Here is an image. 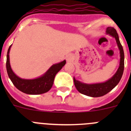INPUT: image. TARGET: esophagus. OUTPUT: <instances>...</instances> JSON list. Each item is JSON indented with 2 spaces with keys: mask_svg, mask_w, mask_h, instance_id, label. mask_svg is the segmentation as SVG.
Segmentation results:
<instances>
[{
  "mask_svg": "<svg viewBox=\"0 0 131 131\" xmlns=\"http://www.w3.org/2000/svg\"><path fill=\"white\" fill-rule=\"evenodd\" d=\"M71 60H72V56H71V55H68L66 56V60H67V62H71Z\"/></svg>",
  "mask_w": 131,
  "mask_h": 131,
  "instance_id": "esophagus-1",
  "label": "esophagus"
}]
</instances>
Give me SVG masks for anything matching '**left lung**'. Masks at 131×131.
<instances>
[{
	"instance_id": "8db88e82",
	"label": "left lung",
	"mask_w": 131,
	"mask_h": 131,
	"mask_svg": "<svg viewBox=\"0 0 131 131\" xmlns=\"http://www.w3.org/2000/svg\"><path fill=\"white\" fill-rule=\"evenodd\" d=\"M106 34L110 35L112 37L114 38L116 40L118 48L119 50L120 61L119 66L115 73L109 79L106 81L102 83H84L76 79L73 77L74 84L76 89L80 93L91 97H100L105 95L109 92H110L112 89H114L119 83L120 80L122 77L123 70H124V52L122 45L119 41V35L117 33L116 30L113 27H107L106 31Z\"/></svg>"
}]
</instances>
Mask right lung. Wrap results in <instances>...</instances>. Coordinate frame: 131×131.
Here are the masks:
<instances>
[{
  "mask_svg": "<svg viewBox=\"0 0 131 131\" xmlns=\"http://www.w3.org/2000/svg\"><path fill=\"white\" fill-rule=\"evenodd\" d=\"M12 45H10L7 52L6 70L8 75L14 85L24 93L32 95L40 94L49 91L53 85L56 75L64 66L66 61L64 60L62 62L53 64L45 73L37 78L31 79L20 78L15 74L10 66L9 54Z\"/></svg>",
  "mask_w": 131,
  "mask_h": 131,
  "instance_id": "obj_1",
  "label": "right lung"
}]
</instances>
